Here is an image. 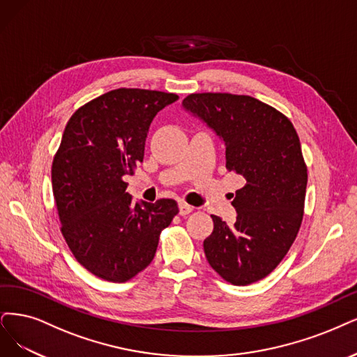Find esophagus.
<instances>
[{
    "label": "esophagus",
    "instance_id": "34e87169",
    "mask_svg": "<svg viewBox=\"0 0 357 357\" xmlns=\"http://www.w3.org/2000/svg\"><path fill=\"white\" fill-rule=\"evenodd\" d=\"M192 210H194L192 206H190V204H187V203H179V215H181V216L190 215V213L192 212Z\"/></svg>",
    "mask_w": 357,
    "mask_h": 357
}]
</instances>
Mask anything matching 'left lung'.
Listing matches in <instances>:
<instances>
[{"label": "left lung", "instance_id": "1", "mask_svg": "<svg viewBox=\"0 0 357 357\" xmlns=\"http://www.w3.org/2000/svg\"><path fill=\"white\" fill-rule=\"evenodd\" d=\"M182 107L223 141L227 169L244 187L235 192L236 220L212 216L204 240L208 265L234 285L265 278L284 259L301 225L307 167L293 123L248 96L191 94Z\"/></svg>", "mask_w": 357, "mask_h": 357}]
</instances>
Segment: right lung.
<instances>
[{
  "mask_svg": "<svg viewBox=\"0 0 357 357\" xmlns=\"http://www.w3.org/2000/svg\"><path fill=\"white\" fill-rule=\"evenodd\" d=\"M176 94L113 89L77 109L52 160V192L61 234L81 265L125 282L154 259L158 235L178 213L172 199L132 203L125 175L142 162L155 114Z\"/></svg>",
  "mask_w": 357,
  "mask_h": 357,
  "instance_id": "right-lung-1",
  "label": "right lung"
}]
</instances>
